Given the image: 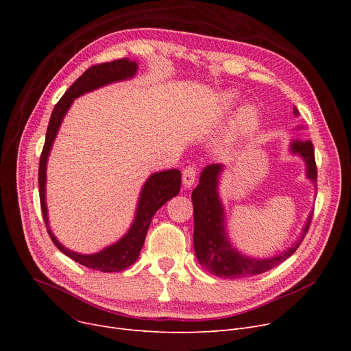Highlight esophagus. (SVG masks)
<instances>
[{
  "label": "esophagus",
  "instance_id": "esophagus-1",
  "mask_svg": "<svg viewBox=\"0 0 351 351\" xmlns=\"http://www.w3.org/2000/svg\"><path fill=\"white\" fill-rule=\"evenodd\" d=\"M195 179H196V168H195L193 165H189V166H186V168L183 169V172H182V182H183V185L191 188V186L193 185V183H195Z\"/></svg>",
  "mask_w": 351,
  "mask_h": 351
}]
</instances>
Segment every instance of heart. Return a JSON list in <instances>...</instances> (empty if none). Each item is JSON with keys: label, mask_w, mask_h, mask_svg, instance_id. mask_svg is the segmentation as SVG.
<instances>
[{"label": "heart", "mask_w": 351, "mask_h": 351, "mask_svg": "<svg viewBox=\"0 0 351 351\" xmlns=\"http://www.w3.org/2000/svg\"><path fill=\"white\" fill-rule=\"evenodd\" d=\"M236 102V95L234 94H225L223 95V104L225 105H228V106H230V105H233ZM257 123H259V117H257V112H256V109L254 108H245L243 110H242V114H241V117H239V119H237V123H236V134L237 135H247V134H250V132H253L254 129H256V126H257Z\"/></svg>", "instance_id": "b5f03b06"}]
</instances>
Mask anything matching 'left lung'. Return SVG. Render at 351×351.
<instances>
[{
  "label": "left lung",
  "mask_w": 351,
  "mask_h": 351,
  "mask_svg": "<svg viewBox=\"0 0 351 351\" xmlns=\"http://www.w3.org/2000/svg\"><path fill=\"white\" fill-rule=\"evenodd\" d=\"M293 112L294 115H300L296 106L293 108ZM291 152L304 158L307 178L316 183L317 166L311 141L291 142ZM222 168V165L216 163L206 166L200 175L199 185L192 192L195 219L193 247L197 261L209 273L225 279H241L265 273L285 262L287 257L298 250L308 232L313 212L310 213L298 242L285 253L270 257V259H252V257L243 256L232 247L225 234L223 208L217 196V180Z\"/></svg>",
  "instance_id": "obj_1"
}]
</instances>
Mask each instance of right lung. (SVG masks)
Listing matches in <instances>:
<instances>
[{
  "label": "right lung",
  "mask_w": 351,
  "mask_h": 351,
  "mask_svg": "<svg viewBox=\"0 0 351 351\" xmlns=\"http://www.w3.org/2000/svg\"><path fill=\"white\" fill-rule=\"evenodd\" d=\"M138 65L134 61H129L128 58L122 60H115L110 62H102L92 65L88 68L82 75L73 82L62 98L55 105L49 123L47 128V136H45V143L41 152L40 158V169H38V186H40V200H41V210L44 216V222L47 226V232L51 237V241L53 245L57 246L64 254L71 257L72 261H75L77 263L105 271V273H112V271H121L136 262L139 257V253L143 247L145 243V237L147 233V229H149V225L152 222V217L156 213L159 208H162L166 202L176 196L180 191L182 185V173L178 169H171V171H163L154 173L149 179L146 180L145 186L141 192L139 197V204L136 209V216L131 229L128 230V233L121 239L119 242L115 245L109 246L95 254H80L72 252L66 247H64L55 237L48 226V213H47V205H45V180H47V160L48 155L51 151V146L53 143L55 136H57V132L60 129V125L66 114L68 108L73 102V99L81 97L82 94H86V92L97 89L99 86H104L106 84L115 82V81H122L126 78H131L136 73Z\"/></svg>",
  "instance_id": "obj_1"
}]
</instances>
